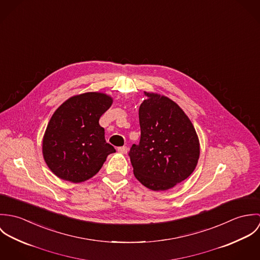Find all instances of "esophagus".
Segmentation results:
<instances>
[{
  "instance_id": "esophagus-1",
  "label": "esophagus",
  "mask_w": 260,
  "mask_h": 260,
  "mask_svg": "<svg viewBox=\"0 0 260 260\" xmlns=\"http://www.w3.org/2000/svg\"><path fill=\"white\" fill-rule=\"evenodd\" d=\"M118 152L119 153H122V154H126L128 152V149L126 146H122V147H119L118 148Z\"/></svg>"
}]
</instances>
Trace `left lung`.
Wrapping results in <instances>:
<instances>
[{
	"label": "left lung",
	"mask_w": 260,
	"mask_h": 260,
	"mask_svg": "<svg viewBox=\"0 0 260 260\" xmlns=\"http://www.w3.org/2000/svg\"><path fill=\"white\" fill-rule=\"evenodd\" d=\"M139 108L141 137L129 151L139 182L154 191L170 189L194 171L200 154L196 131L171 99L145 92Z\"/></svg>",
	"instance_id": "1"
}]
</instances>
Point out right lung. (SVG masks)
<instances>
[{"label":"right lung","mask_w":260,"mask_h":260,"mask_svg":"<svg viewBox=\"0 0 260 260\" xmlns=\"http://www.w3.org/2000/svg\"><path fill=\"white\" fill-rule=\"evenodd\" d=\"M112 102L106 94L89 92L71 97L53 114L43 138V156L56 176L73 183L86 181L116 152L99 124Z\"/></svg>","instance_id":"obj_1"}]
</instances>
